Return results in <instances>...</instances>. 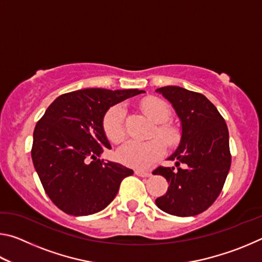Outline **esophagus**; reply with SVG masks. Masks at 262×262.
<instances>
[{"mask_svg":"<svg viewBox=\"0 0 262 262\" xmlns=\"http://www.w3.org/2000/svg\"><path fill=\"white\" fill-rule=\"evenodd\" d=\"M135 174L139 176V177H144V178H148V177L151 176V172L143 171V170H136L135 171Z\"/></svg>","mask_w":262,"mask_h":262,"instance_id":"1","label":"esophagus"}]
</instances>
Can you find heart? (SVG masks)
I'll return each instance as SVG.
<instances>
[{"mask_svg":"<svg viewBox=\"0 0 262 262\" xmlns=\"http://www.w3.org/2000/svg\"><path fill=\"white\" fill-rule=\"evenodd\" d=\"M142 111L152 121L158 123L154 135L158 136L168 147H174L180 141V132L171 123H165L171 115V108L163 99L149 97L141 104ZM103 130L108 141L119 143L125 137V108L114 105L103 118ZM164 154V145L158 139L140 142L128 140L117 151V159L123 165L135 168H148Z\"/></svg>","mask_w":262,"mask_h":262,"instance_id":"heart-1","label":"heart"}]
</instances>
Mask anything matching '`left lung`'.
Here are the masks:
<instances>
[{
    "label": "left lung",
    "instance_id": "left-lung-1",
    "mask_svg": "<svg viewBox=\"0 0 262 262\" xmlns=\"http://www.w3.org/2000/svg\"><path fill=\"white\" fill-rule=\"evenodd\" d=\"M173 106L181 120V141L168 159L176 166H158L152 173L170 184L156 205L170 215L187 217L201 214L219 198L231 166L229 130L215 105L202 94L180 86L156 90Z\"/></svg>",
    "mask_w": 262,
    "mask_h": 262
}]
</instances>
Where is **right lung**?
Instances as JSON below:
<instances>
[{"label": "right lung", "instance_id": "1", "mask_svg": "<svg viewBox=\"0 0 262 262\" xmlns=\"http://www.w3.org/2000/svg\"><path fill=\"white\" fill-rule=\"evenodd\" d=\"M137 89H83L61 95L35 125L31 150L33 165L52 202L74 216L103 210L134 172L99 159L111 149L103 118L111 106L140 95Z\"/></svg>", "mask_w": 262, "mask_h": 262}]
</instances>
